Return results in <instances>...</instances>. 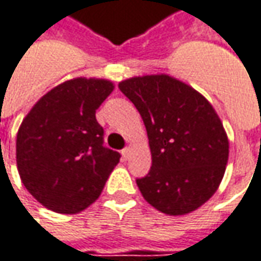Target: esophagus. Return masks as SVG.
I'll list each match as a JSON object with an SVG mask.
<instances>
[{"label": "esophagus", "instance_id": "34e87169", "mask_svg": "<svg viewBox=\"0 0 261 261\" xmlns=\"http://www.w3.org/2000/svg\"><path fill=\"white\" fill-rule=\"evenodd\" d=\"M121 158L124 159V160H126V159L129 158V148H127V147L121 150Z\"/></svg>", "mask_w": 261, "mask_h": 261}]
</instances>
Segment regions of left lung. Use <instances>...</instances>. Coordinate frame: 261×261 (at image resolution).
Instances as JSON below:
<instances>
[{
  "label": "left lung",
  "instance_id": "left-lung-1",
  "mask_svg": "<svg viewBox=\"0 0 261 261\" xmlns=\"http://www.w3.org/2000/svg\"><path fill=\"white\" fill-rule=\"evenodd\" d=\"M137 107L151 150V169L137 184L144 199L168 215L197 210L223 179L229 141L213 105L169 75H144L119 84Z\"/></svg>",
  "mask_w": 261,
  "mask_h": 261
}]
</instances>
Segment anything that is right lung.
<instances>
[{"label": "right lung", "instance_id": "obj_1", "mask_svg": "<svg viewBox=\"0 0 261 261\" xmlns=\"http://www.w3.org/2000/svg\"><path fill=\"white\" fill-rule=\"evenodd\" d=\"M108 80L74 79L32 107L16 140L23 186L46 208L75 214L93 203L120 160L103 145L96 110L113 92Z\"/></svg>", "mask_w": 261, "mask_h": 261}]
</instances>
